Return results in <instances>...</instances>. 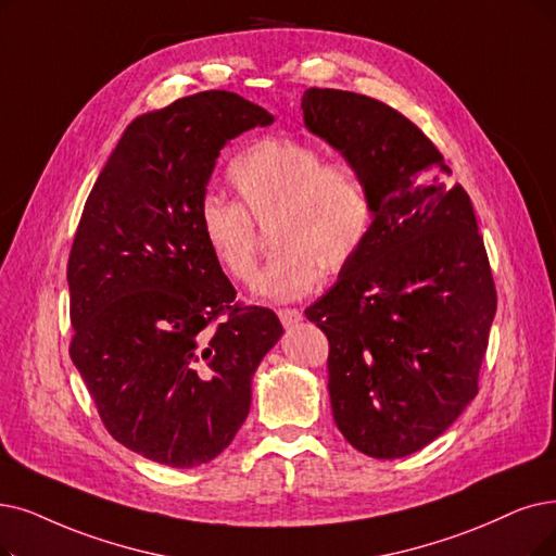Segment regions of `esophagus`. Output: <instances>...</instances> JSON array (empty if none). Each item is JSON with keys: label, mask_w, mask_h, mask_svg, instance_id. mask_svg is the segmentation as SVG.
Wrapping results in <instances>:
<instances>
[{"label": "esophagus", "mask_w": 556, "mask_h": 556, "mask_svg": "<svg viewBox=\"0 0 556 556\" xmlns=\"http://www.w3.org/2000/svg\"><path fill=\"white\" fill-rule=\"evenodd\" d=\"M278 317H280L285 328H290V326H294V324H299L303 319V313H301V309H296V307H282V309H278Z\"/></svg>", "instance_id": "obj_1"}]
</instances>
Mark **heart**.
I'll return each instance as SVG.
<instances>
[{
    "label": "heart",
    "instance_id": "obj_1",
    "mask_svg": "<svg viewBox=\"0 0 556 556\" xmlns=\"http://www.w3.org/2000/svg\"><path fill=\"white\" fill-rule=\"evenodd\" d=\"M228 180L239 203L205 193L198 230L230 280L257 278L255 226H269L276 251L260 278V294L294 301L313 292L326 274H340L371 235L376 203L367 177L349 164L294 139H262L230 162Z\"/></svg>",
    "mask_w": 556,
    "mask_h": 556
}]
</instances>
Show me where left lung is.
I'll return each instance as SVG.
<instances>
[{"label": "left lung", "instance_id": "8db88e82", "mask_svg": "<svg viewBox=\"0 0 556 556\" xmlns=\"http://www.w3.org/2000/svg\"><path fill=\"white\" fill-rule=\"evenodd\" d=\"M307 129L374 191L361 255L305 309L328 338L336 425L371 458H402L445 433L479 392L497 309L470 195L413 121L381 100L307 88Z\"/></svg>", "mask_w": 556, "mask_h": 556}]
</instances>
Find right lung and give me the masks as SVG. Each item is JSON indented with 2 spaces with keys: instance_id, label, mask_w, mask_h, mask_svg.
I'll use <instances>...</instances> for the list:
<instances>
[{
  "instance_id": "obj_1",
  "label": "right lung",
  "mask_w": 556,
  "mask_h": 556,
  "mask_svg": "<svg viewBox=\"0 0 556 556\" xmlns=\"http://www.w3.org/2000/svg\"><path fill=\"white\" fill-rule=\"evenodd\" d=\"M274 116L230 91L131 123L86 198L68 257L71 358L104 429L168 468L224 452L278 338L274 309L235 303L198 230L220 148Z\"/></svg>"
}]
</instances>
